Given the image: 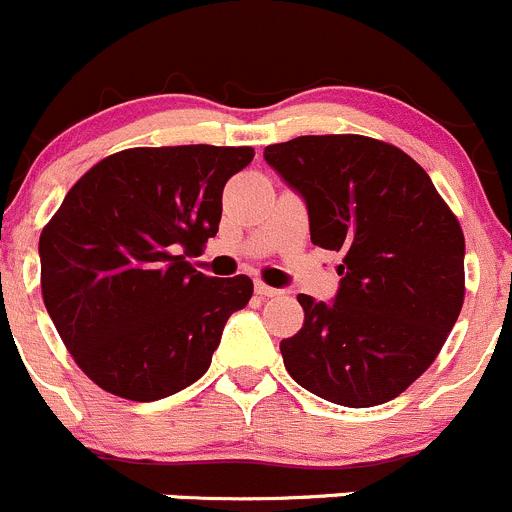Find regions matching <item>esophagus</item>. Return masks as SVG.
<instances>
[{
    "label": "esophagus",
    "mask_w": 512,
    "mask_h": 512,
    "mask_svg": "<svg viewBox=\"0 0 512 512\" xmlns=\"http://www.w3.org/2000/svg\"><path fill=\"white\" fill-rule=\"evenodd\" d=\"M256 293L261 298H271V296H281V288H273V286H266V283L256 281Z\"/></svg>",
    "instance_id": "obj_1"
}]
</instances>
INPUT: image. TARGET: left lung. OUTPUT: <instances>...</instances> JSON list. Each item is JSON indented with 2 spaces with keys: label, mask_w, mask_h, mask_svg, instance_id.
<instances>
[{
  "label": "left lung",
  "mask_w": 512,
  "mask_h": 512,
  "mask_svg": "<svg viewBox=\"0 0 512 512\" xmlns=\"http://www.w3.org/2000/svg\"><path fill=\"white\" fill-rule=\"evenodd\" d=\"M308 209L311 241L341 251L333 301L301 293L303 328L281 341L293 381L323 401L371 408L435 361L465 296V239L433 181L386 141L298 136L263 149Z\"/></svg>",
  "instance_id": "1"
}]
</instances>
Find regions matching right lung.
<instances>
[{
  "mask_svg": "<svg viewBox=\"0 0 512 512\" xmlns=\"http://www.w3.org/2000/svg\"><path fill=\"white\" fill-rule=\"evenodd\" d=\"M251 146H139L69 189L39 236L42 296L77 366L126 401L199 381L249 276L214 278L186 256L216 236L221 194Z\"/></svg>",
  "mask_w": 512,
  "mask_h": 512,
  "instance_id": "1",
  "label": "right lung"
}]
</instances>
